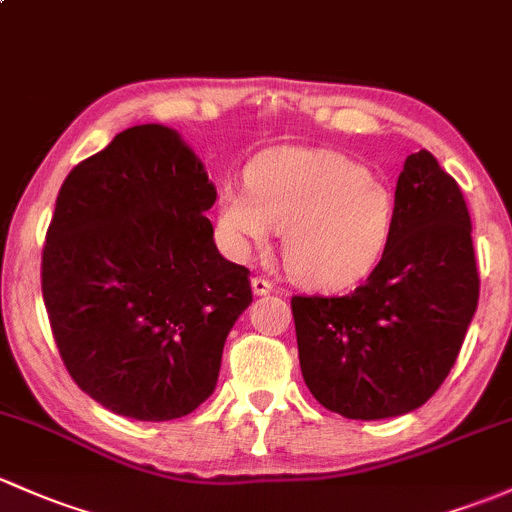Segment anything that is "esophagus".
<instances>
[{
    "label": "esophagus",
    "mask_w": 512,
    "mask_h": 512,
    "mask_svg": "<svg viewBox=\"0 0 512 512\" xmlns=\"http://www.w3.org/2000/svg\"><path fill=\"white\" fill-rule=\"evenodd\" d=\"M272 292V284L267 282L265 277H252V294L255 297H265V294Z\"/></svg>",
    "instance_id": "1"
}]
</instances>
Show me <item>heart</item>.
I'll return each mask as SVG.
<instances>
[{
	"label": "heart",
	"instance_id": "b5f03b06",
	"mask_svg": "<svg viewBox=\"0 0 512 512\" xmlns=\"http://www.w3.org/2000/svg\"><path fill=\"white\" fill-rule=\"evenodd\" d=\"M245 184H225L215 201L233 257L265 252L284 228V260L301 284L346 289L385 255L395 198L360 161L331 149H270L247 166Z\"/></svg>",
	"mask_w": 512,
	"mask_h": 512
}]
</instances>
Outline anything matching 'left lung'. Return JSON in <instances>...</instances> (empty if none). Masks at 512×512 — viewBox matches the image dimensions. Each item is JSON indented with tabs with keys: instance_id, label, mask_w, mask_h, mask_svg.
I'll return each mask as SVG.
<instances>
[{
	"instance_id": "left-lung-1",
	"label": "left lung",
	"mask_w": 512,
	"mask_h": 512,
	"mask_svg": "<svg viewBox=\"0 0 512 512\" xmlns=\"http://www.w3.org/2000/svg\"><path fill=\"white\" fill-rule=\"evenodd\" d=\"M476 304L469 208L422 149L400 171L390 242L365 284L292 299L304 383L348 419L417 410L454 368Z\"/></svg>"
}]
</instances>
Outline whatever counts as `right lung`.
Returning a JSON list of instances; mask_svg holds the SVG:
<instances>
[{"instance_id":"obj_1","label":"right lung","mask_w":512,"mask_h":512,"mask_svg":"<svg viewBox=\"0 0 512 512\" xmlns=\"http://www.w3.org/2000/svg\"><path fill=\"white\" fill-rule=\"evenodd\" d=\"M206 166L176 129L117 134L63 181L41 289L75 385L139 422L184 417L213 395L250 272L225 260L206 218Z\"/></svg>"}]
</instances>
